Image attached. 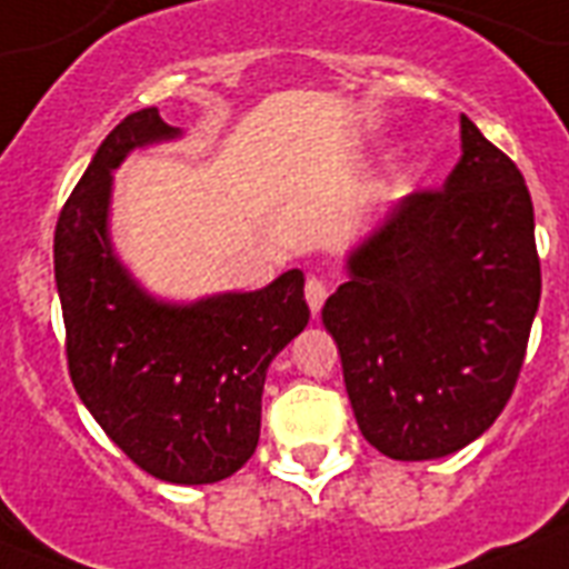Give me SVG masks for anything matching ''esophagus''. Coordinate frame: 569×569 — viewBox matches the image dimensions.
<instances>
[{
    "label": "esophagus",
    "mask_w": 569,
    "mask_h": 569,
    "mask_svg": "<svg viewBox=\"0 0 569 569\" xmlns=\"http://www.w3.org/2000/svg\"><path fill=\"white\" fill-rule=\"evenodd\" d=\"M303 295H307V303H310L312 316H319V310L325 307V298H328V283L321 277L310 274L307 283H303Z\"/></svg>",
    "instance_id": "obj_1"
}]
</instances>
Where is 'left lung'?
<instances>
[{"instance_id":"left-lung-1","label":"left lung","mask_w":569,"mask_h":569,"mask_svg":"<svg viewBox=\"0 0 569 569\" xmlns=\"http://www.w3.org/2000/svg\"><path fill=\"white\" fill-rule=\"evenodd\" d=\"M460 162L348 253L321 321L357 425L380 455L433 460L496 422L540 303L535 209L520 168L460 114Z\"/></svg>"}]
</instances>
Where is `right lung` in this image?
Segmentation results:
<instances>
[{
  "mask_svg": "<svg viewBox=\"0 0 569 569\" xmlns=\"http://www.w3.org/2000/svg\"><path fill=\"white\" fill-rule=\"evenodd\" d=\"M180 138L159 109L111 129L56 223L67 366L82 405L136 467L171 485H212L259 442L271 360L310 321L303 274L257 292L156 301L114 257L111 171L136 147Z\"/></svg>",
  "mask_w": 569,
  "mask_h": 569,
  "instance_id": "add662e5",
  "label": "right lung"
}]
</instances>
